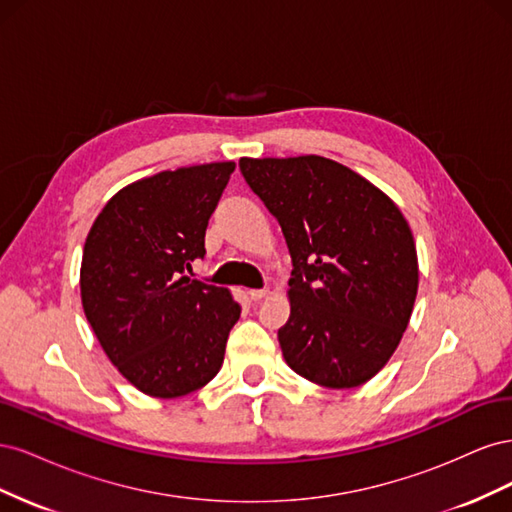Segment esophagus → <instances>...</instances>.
<instances>
[{
    "label": "esophagus",
    "mask_w": 512,
    "mask_h": 512,
    "mask_svg": "<svg viewBox=\"0 0 512 512\" xmlns=\"http://www.w3.org/2000/svg\"><path fill=\"white\" fill-rule=\"evenodd\" d=\"M247 294H250V299H252V301H260V299H265V297H267V294H269V288H254V290H250Z\"/></svg>",
    "instance_id": "34e87169"
}]
</instances>
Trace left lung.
Segmentation results:
<instances>
[{
    "label": "left lung",
    "instance_id": "8db88e82",
    "mask_svg": "<svg viewBox=\"0 0 512 512\" xmlns=\"http://www.w3.org/2000/svg\"><path fill=\"white\" fill-rule=\"evenodd\" d=\"M239 168L292 258L290 318L277 331L286 363L327 389L361 386L391 359L412 316L418 260L406 218L329 158H241Z\"/></svg>",
    "mask_w": 512,
    "mask_h": 512
}]
</instances>
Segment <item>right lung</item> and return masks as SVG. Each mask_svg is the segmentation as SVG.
Here are the masks:
<instances>
[{
	"mask_svg": "<svg viewBox=\"0 0 512 512\" xmlns=\"http://www.w3.org/2000/svg\"><path fill=\"white\" fill-rule=\"evenodd\" d=\"M235 170L211 162L130 183L91 226L81 262L85 316L119 374L173 399L213 380L241 305L183 275L205 256V230Z\"/></svg>",
	"mask_w": 512,
	"mask_h": 512,
	"instance_id": "obj_1",
	"label": "right lung"
}]
</instances>
